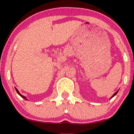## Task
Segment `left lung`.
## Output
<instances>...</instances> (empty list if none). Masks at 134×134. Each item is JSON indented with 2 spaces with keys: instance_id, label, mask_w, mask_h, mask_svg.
<instances>
[{
  "instance_id": "1",
  "label": "left lung",
  "mask_w": 134,
  "mask_h": 134,
  "mask_svg": "<svg viewBox=\"0 0 134 134\" xmlns=\"http://www.w3.org/2000/svg\"><path fill=\"white\" fill-rule=\"evenodd\" d=\"M118 91H119V90H118V91H116V92H115V93H114V94H113V96L111 97V98H110V99H111V98H113V97H114V96H115V95H116V94H117V93H118Z\"/></svg>"
}]
</instances>
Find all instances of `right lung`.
<instances>
[{"mask_svg": "<svg viewBox=\"0 0 134 134\" xmlns=\"http://www.w3.org/2000/svg\"><path fill=\"white\" fill-rule=\"evenodd\" d=\"M15 89H16V91H17L18 94H19V96H21L22 97V98H24V99H25V100H27V99L26 98H25V96H23V95H22V94H21V93H20L19 92V91H18V90H17V88H15Z\"/></svg>", "mask_w": 134, "mask_h": 134, "instance_id": "add662e5", "label": "right lung"}]
</instances>
